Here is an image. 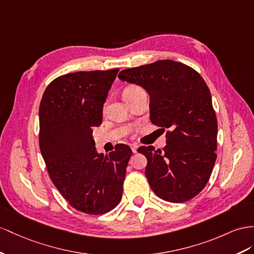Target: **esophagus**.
I'll list each match as a JSON object with an SVG mask.
<instances>
[{"mask_svg":"<svg viewBox=\"0 0 254 254\" xmlns=\"http://www.w3.org/2000/svg\"><path fill=\"white\" fill-rule=\"evenodd\" d=\"M137 148H138L137 145H131V149H132V151H133L134 153L137 152Z\"/></svg>","mask_w":254,"mask_h":254,"instance_id":"1","label":"esophagus"}]
</instances>
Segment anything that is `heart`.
Returning <instances> with one entry per match:
<instances>
[{"label": "heart", "instance_id": "obj_1", "mask_svg": "<svg viewBox=\"0 0 254 254\" xmlns=\"http://www.w3.org/2000/svg\"><path fill=\"white\" fill-rule=\"evenodd\" d=\"M140 91H144V90H142L139 86H137V84H128V86H127L125 90H123V96L126 97L128 95H133L140 92Z\"/></svg>", "mask_w": 254, "mask_h": 254}]
</instances>
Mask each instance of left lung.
Masks as SVG:
<instances>
[{
  "label": "left lung",
  "mask_w": 254,
  "mask_h": 254,
  "mask_svg": "<svg viewBox=\"0 0 254 254\" xmlns=\"http://www.w3.org/2000/svg\"><path fill=\"white\" fill-rule=\"evenodd\" d=\"M119 78L150 95V120L166 131L163 151L141 146L152 191L171 203H184L204 189L217 159L218 122L205 80L188 65L162 60L123 69Z\"/></svg>",
  "instance_id": "obj_1"
}]
</instances>
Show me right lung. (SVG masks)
<instances>
[{
    "mask_svg": "<svg viewBox=\"0 0 254 254\" xmlns=\"http://www.w3.org/2000/svg\"><path fill=\"white\" fill-rule=\"evenodd\" d=\"M119 68L76 71L51 81L40 105V149L54 185L68 204L103 214L119 204L131 148L95 150L92 127L102 123L103 104Z\"/></svg>",
    "mask_w": 254,
    "mask_h": 254,
    "instance_id": "right-lung-1",
    "label": "right lung"
}]
</instances>
